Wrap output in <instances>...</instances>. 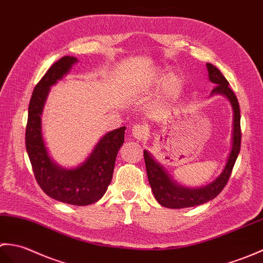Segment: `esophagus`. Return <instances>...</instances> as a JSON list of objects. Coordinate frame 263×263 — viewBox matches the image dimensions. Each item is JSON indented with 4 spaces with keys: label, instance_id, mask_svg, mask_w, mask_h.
Instances as JSON below:
<instances>
[{
    "label": "esophagus",
    "instance_id": "obj_1",
    "mask_svg": "<svg viewBox=\"0 0 263 263\" xmlns=\"http://www.w3.org/2000/svg\"><path fill=\"white\" fill-rule=\"evenodd\" d=\"M132 136L137 142H143L147 136V128L143 125H135L132 129Z\"/></svg>",
    "mask_w": 263,
    "mask_h": 263
}]
</instances>
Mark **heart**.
I'll return each mask as SVG.
<instances>
[{
    "label": "heart",
    "mask_w": 263,
    "mask_h": 263,
    "mask_svg": "<svg viewBox=\"0 0 263 263\" xmlns=\"http://www.w3.org/2000/svg\"><path fill=\"white\" fill-rule=\"evenodd\" d=\"M164 78L162 83V90L165 95H172V93L176 92L181 83H182V80H181V77L177 73H168L166 77L163 71H156L153 73L151 78V83H159L161 80Z\"/></svg>",
    "instance_id": "heart-1"
}]
</instances>
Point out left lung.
<instances>
[{"label": "left lung", "instance_id": "left-lung-1", "mask_svg": "<svg viewBox=\"0 0 263 263\" xmlns=\"http://www.w3.org/2000/svg\"><path fill=\"white\" fill-rule=\"evenodd\" d=\"M208 79L216 86L212 91L211 96L220 95L230 101L233 110V128L231 139V151L227 156L226 164L219 176L213 182L199 188H188L178 183L165 167L157 162L148 151H144L145 164H146L148 182L153 191L155 199L160 205L166 208L180 209L186 207H195L211 201L224 189L225 184L229 181L233 166L235 164L237 155L241 147V126H240V106H238L236 96L229 86L230 83L220 73L219 69L213 64L207 63Z\"/></svg>", "mask_w": 263, "mask_h": 263}]
</instances>
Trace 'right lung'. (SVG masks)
<instances>
[{
	"label": "right lung",
	"mask_w": 263,
	"mask_h": 263,
	"mask_svg": "<svg viewBox=\"0 0 263 263\" xmlns=\"http://www.w3.org/2000/svg\"><path fill=\"white\" fill-rule=\"evenodd\" d=\"M79 60L64 56L52 65L34 87L28 109L26 148L40 188L52 199L74 206H86L101 199L111 182L118 151L125 141L126 127L102 136L80 165L58 164L46 146L42 117L50 87L71 71Z\"/></svg>",
	"instance_id": "1"
}]
</instances>
